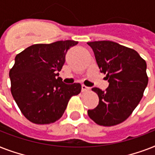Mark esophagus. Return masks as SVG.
Masks as SVG:
<instances>
[{
    "instance_id": "esophagus-1",
    "label": "esophagus",
    "mask_w": 155,
    "mask_h": 155,
    "mask_svg": "<svg viewBox=\"0 0 155 155\" xmlns=\"http://www.w3.org/2000/svg\"><path fill=\"white\" fill-rule=\"evenodd\" d=\"M89 90H90V87L85 86L84 84L82 85V92H87V91H89Z\"/></svg>"
}]
</instances>
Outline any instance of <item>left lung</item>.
<instances>
[{
	"mask_svg": "<svg viewBox=\"0 0 155 155\" xmlns=\"http://www.w3.org/2000/svg\"><path fill=\"white\" fill-rule=\"evenodd\" d=\"M87 45L109 83L105 91L92 87L99 97V104L87 114L100 125H118L131 115L143 97L148 84L147 63L136 51L112 41Z\"/></svg>",
	"mask_w": 155,
	"mask_h": 155,
	"instance_id": "left-lung-1",
	"label": "left lung"
}]
</instances>
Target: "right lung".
Segmentation results:
<instances>
[{
	"instance_id": "1",
	"label": "right lung",
	"mask_w": 155,
	"mask_h": 155,
	"mask_svg": "<svg viewBox=\"0 0 155 155\" xmlns=\"http://www.w3.org/2000/svg\"><path fill=\"white\" fill-rule=\"evenodd\" d=\"M73 40L35 44L17 54L9 71L11 93L22 114L35 124H51L63 116L72 96L81 91L79 83L66 84L58 77Z\"/></svg>"
}]
</instances>
